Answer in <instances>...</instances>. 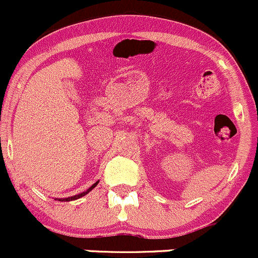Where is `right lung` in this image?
Wrapping results in <instances>:
<instances>
[{"label":"right lung","mask_w":258,"mask_h":258,"mask_svg":"<svg viewBox=\"0 0 258 258\" xmlns=\"http://www.w3.org/2000/svg\"><path fill=\"white\" fill-rule=\"evenodd\" d=\"M98 182L99 181H97L95 182V184H93L92 186H90L88 190L87 191H84V192H81V194H78V195H74V196H71V198H66V199H59V201H72V200H77V199H79V198H82V196H84V195H87V194L89 192V191H92L93 188H94L95 186H97L98 185Z\"/></svg>","instance_id":"right-lung-1"}]
</instances>
